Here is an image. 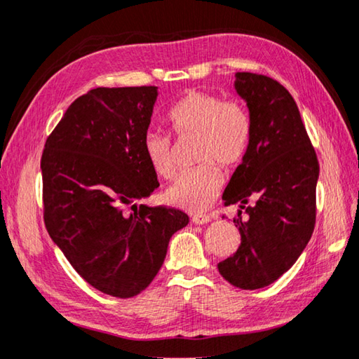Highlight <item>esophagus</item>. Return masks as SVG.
<instances>
[{
    "instance_id": "obj_1",
    "label": "esophagus",
    "mask_w": 359,
    "mask_h": 359,
    "mask_svg": "<svg viewBox=\"0 0 359 359\" xmlns=\"http://www.w3.org/2000/svg\"><path fill=\"white\" fill-rule=\"evenodd\" d=\"M211 221V216L210 215H194L192 216V222L194 224H207V222H210Z\"/></svg>"
}]
</instances>
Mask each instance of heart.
Returning a JSON list of instances; mask_svg holds the SVG:
<instances>
[{
	"instance_id": "heart-1",
	"label": "heart",
	"mask_w": 359,
	"mask_h": 359,
	"mask_svg": "<svg viewBox=\"0 0 359 359\" xmlns=\"http://www.w3.org/2000/svg\"><path fill=\"white\" fill-rule=\"evenodd\" d=\"M175 135L197 137L196 158L203 165L184 172L165 194L175 207L201 211L218 196L224 178L219 167H237L246 156L251 143V117L248 109L235 100L222 102L216 93L187 90L167 114ZM146 161L157 176L172 180L176 175L175 152L168 137L151 130L144 135Z\"/></svg>"
}]
</instances>
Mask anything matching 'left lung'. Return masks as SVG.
Here are the masks:
<instances>
[{
	"label": "left lung",
	"mask_w": 359,
	"mask_h": 359,
	"mask_svg": "<svg viewBox=\"0 0 359 359\" xmlns=\"http://www.w3.org/2000/svg\"><path fill=\"white\" fill-rule=\"evenodd\" d=\"M233 86L248 107L252 133L222 201L240 203L248 219L238 211L233 222L242 243L218 270L233 286L259 290L290 270L312 237L320 165L294 98L280 82L237 73Z\"/></svg>",
	"instance_id": "left-lung-1"
}]
</instances>
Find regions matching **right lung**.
<instances>
[{"label": "right lung", "mask_w": 359, "mask_h": 359, "mask_svg": "<svg viewBox=\"0 0 359 359\" xmlns=\"http://www.w3.org/2000/svg\"><path fill=\"white\" fill-rule=\"evenodd\" d=\"M156 100L154 86L92 89L69 104L41 157L50 238L87 283L121 299L149 286L189 222L181 210L137 205L158 187L143 151Z\"/></svg>", "instance_id": "1"}]
</instances>
